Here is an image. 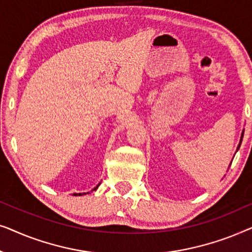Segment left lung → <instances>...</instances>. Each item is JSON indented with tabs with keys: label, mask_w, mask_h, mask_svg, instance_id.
Returning <instances> with one entry per match:
<instances>
[{
	"label": "left lung",
	"mask_w": 252,
	"mask_h": 252,
	"mask_svg": "<svg viewBox=\"0 0 252 252\" xmlns=\"http://www.w3.org/2000/svg\"><path fill=\"white\" fill-rule=\"evenodd\" d=\"M244 133V132H243ZM243 133H242V136H241V141H240V144H239V147H237V149H239L240 148V146H241V142H242V137H243Z\"/></svg>",
	"instance_id": "left-lung-1"
}]
</instances>
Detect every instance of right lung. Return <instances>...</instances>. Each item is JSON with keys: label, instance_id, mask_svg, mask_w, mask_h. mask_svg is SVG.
Returning <instances> with one entry per match:
<instances>
[{"label": "right lung", "instance_id": "add662e5", "mask_svg": "<svg viewBox=\"0 0 252 252\" xmlns=\"http://www.w3.org/2000/svg\"><path fill=\"white\" fill-rule=\"evenodd\" d=\"M98 186H99V184L94 188V190H96V189H97ZM87 194H88V192H87ZM82 195H86V192H82V194H81V192H79V194H74V196H82Z\"/></svg>", "mask_w": 252, "mask_h": 252}]
</instances>
